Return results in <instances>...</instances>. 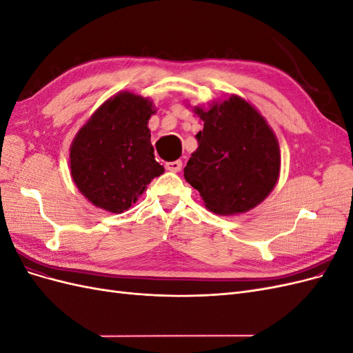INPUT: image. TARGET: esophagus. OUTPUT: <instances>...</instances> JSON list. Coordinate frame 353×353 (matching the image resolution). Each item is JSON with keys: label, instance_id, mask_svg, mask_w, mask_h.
<instances>
[{"label": "esophagus", "instance_id": "esophagus-1", "mask_svg": "<svg viewBox=\"0 0 353 353\" xmlns=\"http://www.w3.org/2000/svg\"><path fill=\"white\" fill-rule=\"evenodd\" d=\"M165 168L166 170H170V172H179L181 168H183V162L181 160H174V162H168Z\"/></svg>", "mask_w": 353, "mask_h": 353}]
</instances>
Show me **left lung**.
<instances>
[{"label":"left lung","instance_id":"obj_1","mask_svg":"<svg viewBox=\"0 0 353 353\" xmlns=\"http://www.w3.org/2000/svg\"><path fill=\"white\" fill-rule=\"evenodd\" d=\"M205 122L184 178L205 206L218 215L244 213L259 205L280 176V145L265 117L250 103L231 95L209 109L194 108Z\"/></svg>","mask_w":353,"mask_h":353}]
</instances>
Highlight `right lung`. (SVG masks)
<instances>
[{
	"label": "right lung",
	"mask_w": 353,
	"mask_h": 353,
	"mask_svg": "<svg viewBox=\"0 0 353 353\" xmlns=\"http://www.w3.org/2000/svg\"><path fill=\"white\" fill-rule=\"evenodd\" d=\"M153 101L117 92L94 112L73 138L70 175L94 206L122 213L138 200L152 179L165 172L156 162L148 119Z\"/></svg>",
	"instance_id": "right-lung-1"
}]
</instances>
